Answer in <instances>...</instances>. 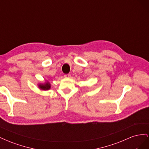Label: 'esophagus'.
<instances>
[{
    "label": "esophagus",
    "instance_id": "1",
    "mask_svg": "<svg viewBox=\"0 0 149 149\" xmlns=\"http://www.w3.org/2000/svg\"><path fill=\"white\" fill-rule=\"evenodd\" d=\"M64 76H65V78H70L71 74H65Z\"/></svg>",
    "mask_w": 149,
    "mask_h": 149
}]
</instances>
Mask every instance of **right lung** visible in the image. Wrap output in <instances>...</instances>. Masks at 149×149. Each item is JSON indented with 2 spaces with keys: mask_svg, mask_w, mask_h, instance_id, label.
I'll return each instance as SVG.
<instances>
[{
  "mask_svg": "<svg viewBox=\"0 0 149 149\" xmlns=\"http://www.w3.org/2000/svg\"><path fill=\"white\" fill-rule=\"evenodd\" d=\"M38 86L39 89L42 90V91H47L51 88V84L48 81H47L44 83H40Z\"/></svg>",
  "mask_w": 149,
  "mask_h": 149,
  "instance_id": "obj_1",
  "label": "right lung"
}]
</instances>
